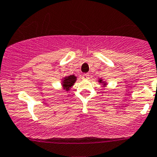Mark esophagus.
Returning a JSON list of instances; mask_svg holds the SVG:
<instances>
[{
	"label": "esophagus",
	"mask_w": 157,
	"mask_h": 157,
	"mask_svg": "<svg viewBox=\"0 0 157 157\" xmlns=\"http://www.w3.org/2000/svg\"><path fill=\"white\" fill-rule=\"evenodd\" d=\"M89 78H90L89 74H83V75H82V78H83V79H89Z\"/></svg>",
	"instance_id": "1"
}]
</instances>
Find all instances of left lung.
I'll use <instances>...</instances> for the list:
<instances>
[{"mask_svg":"<svg viewBox=\"0 0 157 157\" xmlns=\"http://www.w3.org/2000/svg\"><path fill=\"white\" fill-rule=\"evenodd\" d=\"M99 82H100V83H101V82H103V81H102V79H99ZM105 84H106V83H104V85H105Z\"/></svg>","mask_w":157,"mask_h":157,"instance_id":"8db88e82","label":"left lung"}]
</instances>
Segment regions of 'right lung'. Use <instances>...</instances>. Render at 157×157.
<instances>
[{"label": "right lung", "instance_id": "obj_1", "mask_svg": "<svg viewBox=\"0 0 157 157\" xmlns=\"http://www.w3.org/2000/svg\"><path fill=\"white\" fill-rule=\"evenodd\" d=\"M75 81L76 77L75 75H69L67 76V77H65L63 80V82H62L63 86V89L68 91L70 90V88L75 84Z\"/></svg>", "mask_w": 157, "mask_h": 157}]
</instances>
